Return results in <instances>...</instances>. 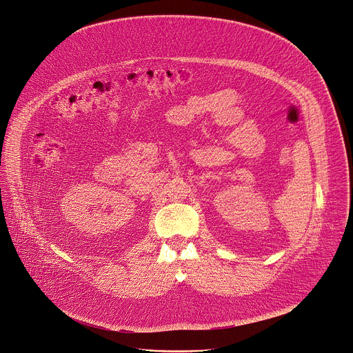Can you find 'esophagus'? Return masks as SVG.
Here are the masks:
<instances>
[{
    "mask_svg": "<svg viewBox=\"0 0 353 353\" xmlns=\"http://www.w3.org/2000/svg\"><path fill=\"white\" fill-rule=\"evenodd\" d=\"M50 293H53V292H50Z\"/></svg>",
    "mask_w": 353,
    "mask_h": 353,
    "instance_id": "1",
    "label": "esophagus"
}]
</instances>
